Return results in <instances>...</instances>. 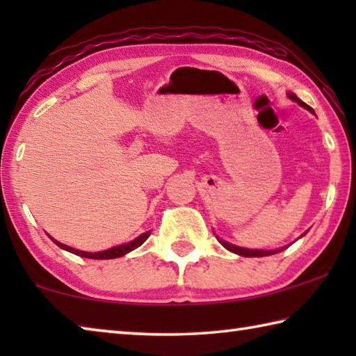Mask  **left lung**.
Wrapping results in <instances>:
<instances>
[{
    "label": "left lung",
    "instance_id": "left-lung-1",
    "mask_svg": "<svg viewBox=\"0 0 356 356\" xmlns=\"http://www.w3.org/2000/svg\"><path fill=\"white\" fill-rule=\"evenodd\" d=\"M289 97H291L292 100H295V102H298V104L301 105V106H305L306 110H309L311 113H314L312 111V108L311 106H308L306 104H303V102H301L300 99H297V95H293V94H289ZM220 240V238H218ZM220 243L225 246L226 250H229V251H232V252H236V254H238V256H245V257H262V256H272V254H276V252H280V251H282L284 248H281V250H273V251H264V250H246V248H240V246H236V245H231V243H227V242H225V240H220Z\"/></svg>",
    "mask_w": 356,
    "mask_h": 356
}]
</instances>
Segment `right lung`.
Segmentation results:
<instances>
[{"instance_id": "obj_1", "label": "right lung", "mask_w": 356, "mask_h": 356, "mask_svg": "<svg viewBox=\"0 0 356 356\" xmlns=\"http://www.w3.org/2000/svg\"><path fill=\"white\" fill-rule=\"evenodd\" d=\"M149 236H150V232H144L143 236H140L138 238H135L134 242L125 243V245H120V246H114V248H111V250L100 251V252L78 251V250L70 248V246H67V245H63V243L56 242L55 238H51V240H53V242H55V243L59 246V248H63V250L69 251V252H74V254H76V256L88 257V259H114V257H122L124 254H127V252H130V251H134L135 248H138V246H141L144 242H146Z\"/></svg>"}]
</instances>
